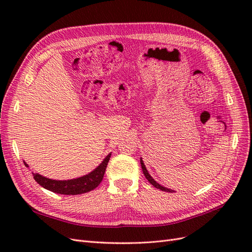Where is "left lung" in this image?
<instances>
[{"label": "left lung", "instance_id": "1", "mask_svg": "<svg viewBox=\"0 0 252 252\" xmlns=\"http://www.w3.org/2000/svg\"><path fill=\"white\" fill-rule=\"evenodd\" d=\"M141 166H142V169H143V173H144V175H145V178H146V179L149 181V183H150L151 185H154L156 188H158V189L163 190V191H167V192H172V191H173V190H171V189H168V188L161 186V185L158 184V183H157L154 179L151 178V175L148 173V171H147V169H146V167H145V165H144V163H143V161H142V158H141Z\"/></svg>", "mask_w": 252, "mask_h": 252}]
</instances>
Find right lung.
<instances>
[{"instance_id":"right-lung-1","label":"right lung","mask_w":252,"mask_h":252,"mask_svg":"<svg viewBox=\"0 0 252 252\" xmlns=\"http://www.w3.org/2000/svg\"><path fill=\"white\" fill-rule=\"evenodd\" d=\"M110 154L105 158L104 161L98 165L96 168L84 177L73 179V180H68V181H56L43 177V175L39 173H32L33 179L35 182L39 183V184L44 187L45 189H48L52 192H57L60 194H81V193H86L88 191L94 190L95 187L100 185L104 178V173L106 170V167L108 165ZM25 166L28 167L26 163H24Z\"/></svg>"}]
</instances>
